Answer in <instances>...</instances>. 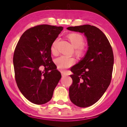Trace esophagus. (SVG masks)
Wrapping results in <instances>:
<instances>
[{
    "instance_id": "esophagus-1",
    "label": "esophagus",
    "mask_w": 127,
    "mask_h": 127,
    "mask_svg": "<svg viewBox=\"0 0 127 127\" xmlns=\"http://www.w3.org/2000/svg\"><path fill=\"white\" fill-rule=\"evenodd\" d=\"M62 77H65V76H67V74H66V73H65V72H62Z\"/></svg>"
}]
</instances>
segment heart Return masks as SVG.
Returning <instances> with one entry per match:
<instances>
[{
  "label": "heart",
  "instance_id": "b5f03b06",
  "mask_svg": "<svg viewBox=\"0 0 127 127\" xmlns=\"http://www.w3.org/2000/svg\"><path fill=\"white\" fill-rule=\"evenodd\" d=\"M68 38L74 48V53L77 57H82L85 53V49L83 44L85 42V39L83 36L78 33H72L68 35ZM58 39L54 40L51 46V51L54 54L57 53V45ZM55 63L58 68L60 70H64L70 67L74 63V59L72 57L63 55L55 60Z\"/></svg>",
  "mask_w": 127,
  "mask_h": 127
}]
</instances>
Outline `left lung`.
<instances>
[{"mask_svg": "<svg viewBox=\"0 0 127 127\" xmlns=\"http://www.w3.org/2000/svg\"><path fill=\"white\" fill-rule=\"evenodd\" d=\"M68 30L84 33L88 50L84 58L70 70L73 83L69 89L70 100L76 106L86 107L102 97L110 85L114 64L111 46L105 34L94 26L69 27Z\"/></svg>", "mask_w": 127, "mask_h": 127, "instance_id": "left-lung-1", "label": "left lung"}]
</instances>
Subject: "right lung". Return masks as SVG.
I'll use <instances>...</instances> for the list:
<instances>
[{
  "label": "right lung",
  "instance_id": "right-lung-1",
  "mask_svg": "<svg viewBox=\"0 0 127 127\" xmlns=\"http://www.w3.org/2000/svg\"><path fill=\"white\" fill-rule=\"evenodd\" d=\"M63 30L61 26H36L26 30L17 44L13 55L16 81L23 95L33 104L49 101L61 78L52 61L51 46Z\"/></svg>",
  "mask_w": 127,
  "mask_h": 127
}]
</instances>
